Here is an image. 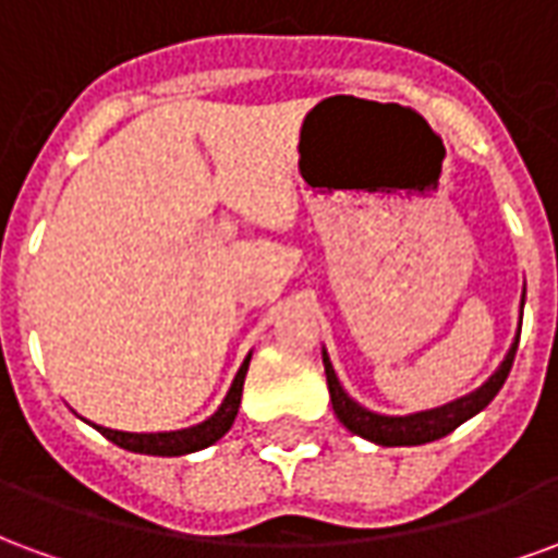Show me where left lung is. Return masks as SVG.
I'll return each instance as SVG.
<instances>
[{
	"label": "left lung",
	"mask_w": 558,
	"mask_h": 558,
	"mask_svg": "<svg viewBox=\"0 0 558 558\" xmlns=\"http://www.w3.org/2000/svg\"><path fill=\"white\" fill-rule=\"evenodd\" d=\"M520 340V335H517ZM517 340L511 343V350L505 355V362L499 364V371L466 398L454 400L448 407H439V410L418 412V415H407V418H388V415H376V412H367L364 407H359L355 400L347 398V391L340 388L338 376L331 371V362L323 352V364H326V379H328V395H331V407H335V415L340 418V424L352 430L355 436H364L376 445H424L433 442V439H442L451 430H457L466 418H472L475 412H481L493 398L496 391L505 386L508 379V371L514 364Z\"/></svg>",
	"instance_id": "left-lung-1"
}]
</instances>
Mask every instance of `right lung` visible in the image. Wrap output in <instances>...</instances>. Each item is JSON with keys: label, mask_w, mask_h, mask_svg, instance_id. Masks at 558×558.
<instances>
[{"label": "right lung", "mask_w": 558, "mask_h": 558, "mask_svg": "<svg viewBox=\"0 0 558 558\" xmlns=\"http://www.w3.org/2000/svg\"><path fill=\"white\" fill-rule=\"evenodd\" d=\"M247 362H251V355H247L242 367H239V374L232 379L230 395L220 403V410L208 421H203V424H196V427H187V430L175 433H122L107 430V427H98V430H101L110 442L119 445V448L137 451V454L179 457L191 454V451H199V448H208L211 442H218L220 436L232 427V421H235V412H239V403H242V386L244 374H247Z\"/></svg>", "instance_id": "1"}]
</instances>
